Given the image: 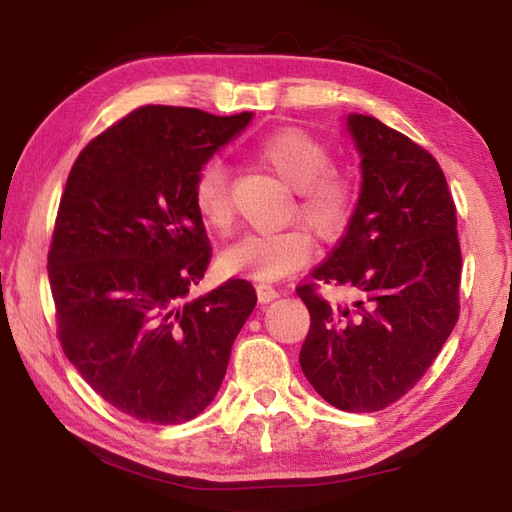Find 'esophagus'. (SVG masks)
Returning <instances> with one entry per match:
<instances>
[{
	"label": "esophagus",
	"instance_id": "1",
	"mask_svg": "<svg viewBox=\"0 0 512 512\" xmlns=\"http://www.w3.org/2000/svg\"><path fill=\"white\" fill-rule=\"evenodd\" d=\"M256 294H258V302H263V305H267V302L276 300L280 296L278 289H274L271 285H258L256 287Z\"/></svg>",
	"mask_w": 512,
	"mask_h": 512
}]
</instances>
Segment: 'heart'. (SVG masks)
<instances>
[{
	"label": "heart",
	"instance_id": "b5f03b06",
	"mask_svg": "<svg viewBox=\"0 0 512 512\" xmlns=\"http://www.w3.org/2000/svg\"><path fill=\"white\" fill-rule=\"evenodd\" d=\"M256 159L296 192L294 214L320 238L336 241L347 229L356 210V181L349 172L333 168L325 141L302 128H283L260 141ZM192 201L207 227L225 232L232 225L229 172L221 161L203 165L192 187ZM314 252L316 243L309 229L294 225L280 232L245 234L225 249L221 265L229 274L271 283L305 267Z\"/></svg>",
	"mask_w": 512,
	"mask_h": 512
}]
</instances>
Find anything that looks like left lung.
<instances>
[{"label": "left lung", "instance_id": "8db88e82", "mask_svg": "<svg viewBox=\"0 0 512 512\" xmlns=\"http://www.w3.org/2000/svg\"><path fill=\"white\" fill-rule=\"evenodd\" d=\"M362 185L322 283L353 291L329 305L314 285L296 294L311 316L300 367L331 406L371 413L415 387L460 316L462 252L444 172L420 145L369 114H347Z\"/></svg>", "mask_w": 512, "mask_h": 512}]
</instances>
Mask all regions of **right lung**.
<instances>
[{
    "instance_id": "add662e5",
    "label": "right lung",
    "mask_w": 512,
    "mask_h": 512,
    "mask_svg": "<svg viewBox=\"0 0 512 512\" xmlns=\"http://www.w3.org/2000/svg\"><path fill=\"white\" fill-rule=\"evenodd\" d=\"M252 117L143 106L68 174L48 252L61 347L103 400L141 422L203 413L256 307L241 278L185 300L212 256L194 181Z\"/></svg>"
}]
</instances>
